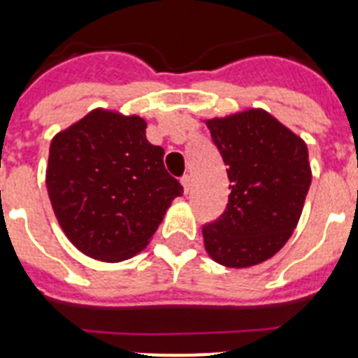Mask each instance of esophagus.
Listing matches in <instances>:
<instances>
[{"label": "esophagus", "mask_w": 358, "mask_h": 358, "mask_svg": "<svg viewBox=\"0 0 358 358\" xmlns=\"http://www.w3.org/2000/svg\"><path fill=\"white\" fill-rule=\"evenodd\" d=\"M181 185H182V188H185V194H189V189H192V177L182 176L181 177Z\"/></svg>", "instance_id": "1"}]
</instances>
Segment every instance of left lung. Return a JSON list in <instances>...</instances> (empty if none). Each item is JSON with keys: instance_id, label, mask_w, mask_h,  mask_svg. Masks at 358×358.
Segmentation results:
<instances>
[{"instance_id": "obj_1", "label": "left lung", "mask_w": 358, "mask_h": 358, "mask_svg": "<svg viewBox=\"0 0 358 358\" xmlns=\"http://www.w3.org/2000/svg\"><path fill=\"white\" fill-rule=\"evenodd\" d=\"M229 177L226 211L202 227L217 264L245 268L273 258L301 217L312 182L305 141L264 109L206 120Z\"/></svg>"}]
</instances>
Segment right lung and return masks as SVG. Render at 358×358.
Listing matches in <instances>:
<instances>
[{"label":"right lung","instance_id":"add662e5","mask_svg":"<svg viewBox=\"0 0 358 358\" xmlns=\"http://www.w3.org/2000/svg\"><path fill=\"white\" fill-rule=\"evenodd\" d=\"M147 122L94 109L50 145L46 188L64 235L100 262H123L147 248L182 186L148 143Z\"/></svg>","mask_w":358,"mask_h":358}]
</instances>
